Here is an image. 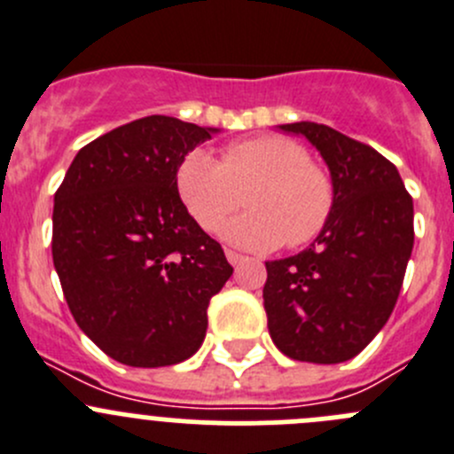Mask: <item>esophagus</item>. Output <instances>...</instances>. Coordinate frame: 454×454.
<instances>
[{
  "mask_svg": "<svg viewBox=\"0 0 454 454\" xmlns=\"http://www.w3.org/2000/svg\"><path fill=\"white\" fill-rule=\"evenodd\" d=\"M224 256H227V261H230L231 265H234V267H239L240 262L245 261V256H243V254L234 252V249H227V252H224Z\"/></svg>",
  "mask_w": 454,
  "mask_h": 454,
  "instance_id": "34e87169",
  "label": "esophagus"
}]
</instances>
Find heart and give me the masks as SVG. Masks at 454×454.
Instances as JSON below:
<instances>
[{
	"label": "heart",
	"mask_w": 454,
	"mask_h": 454,
	"mask_svg": "<svg viewBox=\"0 0 454 454\" xmlns=\"http://www.w3.org/2000/svg\"><path fill=\"white\" fill-rule=\"evenodd\" d=\"M252 211L231 220L224 239L252 252L303 247L323 234L336 207L330 171L309 160L301 142L258 136L223 151H189L176 167V189L202 230L214 234L243 202Z\"/></svg>",
	"instance_id": "obj_1"
}]
</instances>
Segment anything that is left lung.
I'll return each instance as SVG.
<instances>
[{
  "label": "left lung",
  "mask_w": 454,
  "mask_h": 454,
  "mask_svg": "<svg viewBox=\"0 0 454 454\" xmlns=\"http://www.w3.org/2000/svg\"><path fill=\"white\" fill-rule=\"evenodd\" d=\"M280 129L321 151L336 207L308 249L265 262L267 327L289 359L343 364L379 334L399 299L414 243L412 196L372 146L317 122Z\"/></svg>",
  "instance_id": "obj_1"
}]
</instances>
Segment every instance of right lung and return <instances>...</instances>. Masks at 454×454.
Returning a JSON list of instances; mask_svg holds the SVG:
<instances>
[{"label": "right lung", "instance_id": "obj_1", "mask_svg": "<svg viewBox=\"0 0 454 454\" xmlns=\"http://www.w3.org/2000/svg\"><path fill=\"white\" fill-rule=\"evenodd\" d=\"M215 129L149 115L77 151L53 207V265L80 330L111 359L162 368L205 340L234 267L189 215L180 160Z\"/></svg>", "mask_w": 454, "mask_h": 454}]
</instances>
